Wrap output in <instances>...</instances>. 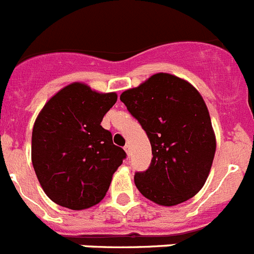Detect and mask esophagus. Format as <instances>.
I'll list each match as a JSON object with an SVG mask.
<instances>
[{"mask_svg": "<svg viewBox=\"0 0 254 254\" xmlns=\"http://www.w3.org/2000/svg\"><path fill=\"white\" fill-rule=\"evenodd\" d=\"M125 150H126V153H127V155H128V157H131V146H129V145H126Z\"/></svg>", "mask_w": 254, "mask_h": 254, "instance_id": "1", "label": "esophagus"}]
</instances>
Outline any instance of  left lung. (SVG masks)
<instances>
[{
	"label": "left lung",
	"instance_id": "8db88e82",
	"mask_svg": "<svg viewBox=\"0 0 254 254\" xmlns=\"http://www.w3.org/2000/svg\"><path fill=\"white\" fill-rule=\"evenodd\" d=\"M121 101L151 145L150 166L135 173L138 191L167 207L192 198L204 185L216 151L211 118L200 94L181 78L158 73L125 91Z\"/></svg>",
	"mask_w": 254,
	"mask_h": 254
}]
</instances>
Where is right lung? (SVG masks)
I'll use <instances>...</instances> for the list:
<instances>
[{
  "mask_svg": "<svg viewBox=\"0 0 254 254\" xmlns=\"http://www.w3.org/2000/svg\"><path fill=\"white\" fill-rule=\"evenodd\" d=\"M117 94L83 83L60 90L43 106L32 132V163L43 191L56 204L86 209L103 200L127 154L113 144L101 121Z\"/></svg>",
  "mask_w": 254,
  "mask_h": 254,
  "instance_id": "add662e5",
  "label": "right lung"
}]
</instances>
